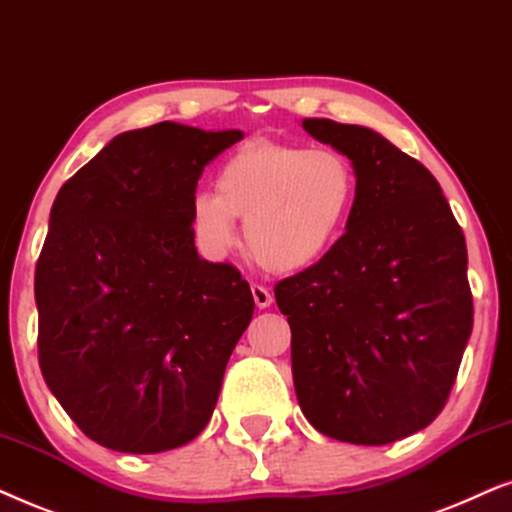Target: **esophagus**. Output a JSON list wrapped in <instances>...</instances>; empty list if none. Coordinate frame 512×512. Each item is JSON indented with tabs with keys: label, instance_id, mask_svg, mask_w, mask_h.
Here are the masks:
<instances>
[{
	"label": "esophagus",
	"instance_id": "esophagus-1",
	"mask_svg": "<svg viewBox=\"0 0 512 512\" xmlns=\"http://www.w3.org/2000/svg\"><path fill=\"white\" fill-rule=\"evenodd\" d=\"M250 292H252V299H255V304L260 306V309H267V306H271V302H274V295H271V292L260 283H252Z\"/></svg>",
	"mask_w": 512,
	"mask_h": 512
}]
</instances>
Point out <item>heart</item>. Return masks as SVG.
Instances as JSON below:
<instances>
[{
  "mask_svg": "<svg viewBox=\"0 0 512 512\" xmlns=\"http://www.w3.org/2000/svg\"><path fill=\"white\" fill-rule=\"evenodd\" d=\"M358 177L335 149L260 140L236 149L215 175V192L192 196L189 220L208 255L236 245V217L245 243L269 271L311 267L335 248L351 220Z\"/></svg>",
  "mask_w": 512,
  "mask_h": 512,
  "instance_id": "1",
  "label": "heart"
}]
</instances>
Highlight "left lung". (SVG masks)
Returning <instances> with one entry per match:
<instances>
[{
    "label": "left lung",
    "mask_w": 512,
    "mask_h": 512,
    "mask_svg": "<svg viewBox=\"0 0 512 512\" xmlns=\"http://www.w3.org/2000/svg\"><path fill=\"white\" fill-rule=\"evenodd\" d=\"M358 177L344 236L274 288L316 431L388 445L438 417L473 330L466 238L438 180L372 128L304 119Z\"/></svg>",
    "instance_id": "obj_1"
}]
</instances>
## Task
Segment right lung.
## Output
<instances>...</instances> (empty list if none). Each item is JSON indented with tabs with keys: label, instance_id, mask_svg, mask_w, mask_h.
I'll use <instances>...</instances> for the list:
<instances>
[{
	"label": "right lung",
	"instance_id": "right-lung-1",
	"mask_svg": "<svg viewBox=\"0 0 512 512\" xmlns=\"http://www.w3.org/2000/svg\"><path fill=\"white\" fill-rule=\"evenodd\" d=\"M241 138L173 121L121 133L53 201L34 271L39 367L102 447L166 452L213 417L255 302L236 267L201 260L189 206Z\"/></svg>",
	"mask_w": 512,
	"mask_h": 512
}]
</instances>
